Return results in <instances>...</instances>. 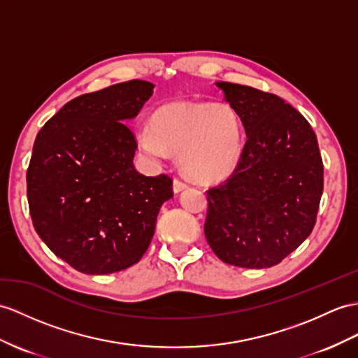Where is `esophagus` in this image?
<instances>
[{
  "label": "esophagus",
  "instance_id": "1",
  "mask_svg": "<svg viewBox=\"0 0 358 358\" xmlns=\"http://www.w3.org/2000/svg\"><path fill=\"white\" fill-rule=\"evenodd\" d=\"M187 187H188L187 182H184L182 179H179V178H176V179L173 180V189H174V193H179V191L185 189Z\"/></svg>",
  "mask_w": 358,
  "mask_h": 358
}]
</instances>
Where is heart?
I'll list each match as a JSON object with an SVG mask.
<instances>
[{
  "instance_id": "heart-1",
  "label": "heart",
  "mask_w": 358,
  "mask_h": 358,
  "mask_svg": "<svg viewBox=\"0 0 358 358\" xmlns=\"http://www.w3.org/2000/svg\"><path fill=\"white\" fill-rule=\"evenodd\" d=\"M138 144L155 159L180 153L188 176L214 182L228 176L238 164L243 127L229 104L170 103L153 113L152 126L139 129Z\"/></svg>"
}]
</instances>
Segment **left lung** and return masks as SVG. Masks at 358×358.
<instances>
[{"mask_svg": "<svg viewBox=\"0 0 358 358\" xmlns=\"http://www.w3.org/2000/svg\"><path fill=\"white\" fill-rule=\"evenodd\" d=\"M246 130L237 167L206 191L205 237L223 263L280 264L316 224L324 164L315 130L275 94L215 83Z\"/></svg>", "mask_w": 358, "mask_h": 358, "instance_id": "8db88e82", "label": "left lung"}]
</instances>
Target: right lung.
<instances>
[{
	"mask_svg": "<svg viewBox=\"0 0 358 358\" xmlns=\"http://www.w3.org/2000/svg\"><path fill=\"white\" fill-rule=\"evenodd\" d=\"M152 94L144 80L83 94L34 139L27 170L31 222L50 250L78 272L106 275L138 263L162 203L173 197L167 174L135 170L138 144L124 123Z\"/></svg>",
	"mask_w": 358,
	"mask_h": 358,
	"instance_id": "add662e5",
	"label": "right lung"
}]
</instances>
